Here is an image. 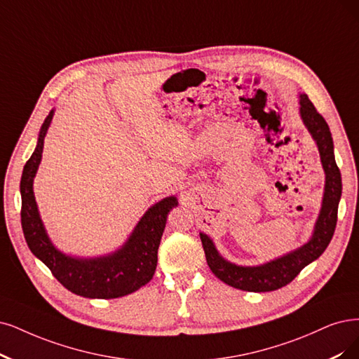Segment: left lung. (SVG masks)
Masks as SVG:
<instances>
[{
  "instance_id": "8db88e82",
  "label": "left lung",
  "mask_w": 359,
  "mask_h": 359,
  "mask_svg": "<svg viewBox=\"0 0 359 359\" xmlns=\"http://www.w3.org/2000/svg\"><path fill=\"white\" fill-rule=\"evenodd\" d=\"M300 115L320 149L321 163L325 171V192L320 217L315 224L312 240L302 248L281 259H276L256 268L236 266L222 259L210 238L201 233V243L208 266L220 281L244 291L264 293L290 284L308 266L320 257L334 235L337 223V208L341 195V176L333 152V137L324 116L316 111L306 95H300Z\"/></svg>"
}]
</instances>
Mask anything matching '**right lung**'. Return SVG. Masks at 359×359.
<instances>
[{"label":"right lung","instance_id":"right-lung-1","mask_svg":"<svg viewBox=\"0 0 359 359\" xmlns=\"http://www.w3.org/2000/svg\"><path fill=\"white\" fill-rule=\"evenodd\" d=\"M53 111L39 130L38 144L26 161L20 179L22 229L29 250L51 271L53 276L74 294L90 299H115L127 296L148 284L156 269L158 247L167 223V215L177 205L176 196H168L151 207L142 217L126 245L116 253L79 260L62 255L44 231L32 191V182L41 161L44 136Z\"/></svg>","mask_w":359,"mask_h":359}]
</instances>
